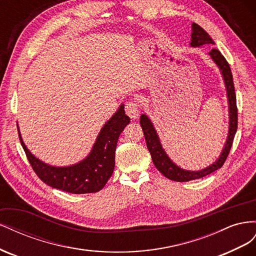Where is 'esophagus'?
<instances>
[{"label":"esophagus","instance_id":"1","mask_svg":"<svg viewBox=\"0 0 256 256\" xmlns=\"http://www.w3.org/2000/svg\"><path fill=\"white\" fill-rule=\"evenodd\" d=\"M125 111L130 118L134 120L138 118V114H140V108H138V104L136 102H134V100H130V102H128L126 104Z\"/></svg>","mask_w":256,"mask_h":256}]
</instances>
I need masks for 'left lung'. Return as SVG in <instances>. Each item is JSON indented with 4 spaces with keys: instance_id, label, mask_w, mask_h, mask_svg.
Listing matches in <instances>:
<instances>
[{
    "instance_id": "left-lung-1",
    "label": "left lung",
    "mask_w": 256,
    "mask_h": 256,
    "mask_svg": "<svg viewBox=\"0 0 256 256\" xmlns=\"http://www.w3.org/2000/svg\"><path fill=\"white\" fill-rule=\"evenodd\" d=\"M204 44L212 46L214 44V42L212 40V38L208 35V33L204 28H202L198 24H196V23L193 22L190 47L196 48V47H202ZM208 54L209 56L212 58V60L214 62V64L218 66L219 70L222 74L224 85H226V97H228V118H230L226 142L223 146L219 158L216 159L212 164L208 166L203 170H200V171H189V170H184V168H182L180 166H178L171 160V158L168 156L164 150L162 148V145H161L157 131L154 129L148 116L142 114L140 118V124L144 132L147 148H148L150 152V156L154 166L159 170V172H161V174H164L166 178H168V180H174V182H182L198 180V178L209 175L210 173L216 171L218 168H220L228 156V152L230 150V147H232V144H233L234 136L237 131L238 118H237L236 95H235L233 76H232L230 65L218 49L212 48L209 50Z\"/></svg>"
}]
</instances>
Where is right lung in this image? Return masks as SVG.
I'll return each mask as SVG.
<instances>
[{"instance_id":"right-lung-1","label":"right lung","mask_w":256,"mask_h":256,"mask_svg":"<svg viewBox=\"0 0 256 256\" xmlns=\"http://www.w3.org/2000/svg\"><path fill=\"white\" fill-rule=\"evenodd\" d=\"M130 122L124 104L108 120L92 145L86 158L68 166H54L44 164L30 152L23 142L19 130L21 145L34 172L52 188L74 194L94 193L102 190L111 177L115 166V150L120 134Z\"/></svg>"}]
</instances>
